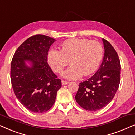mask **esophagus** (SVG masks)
<instances>
[{
    "instance_id": "obj_1",
    "label": "esophagus",
    "mask_w": 135,
    "mask_h": 135,
    "mask_svg": "<svg viewBox=\"0 0 135 135\" xmlns=\"http://www.w3.org/2000/svg\"><path fill=\"white\" fill-rule=\"evenodd\" d=\"M69 81H65V80H62V85H65V84H69Z\"/></svg>"
}]
</instances>
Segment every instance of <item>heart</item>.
Listing matches in <instances>:
<instances>
[{"instance_id":"obj_1","label":"heart","mask_w":135,"mask_h":135,"mask_svg":"<svg viewBox=\"0 0 135 135\" xmlns=\"http://www.w3.org/2000/svg\"><path fill=\"white\" fill-rule=\"evenodd\" d=\"M103 47L97 41L88 39H70L64 41L62 50L52 49L48 53V62L55 73H64L69 80H77L84 75L89 76L97 70L103 57Z\"/></svg>"}]
</instances>
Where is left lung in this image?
<instances>
[{
  "mask_svg": "<svg viewBox=\"0 0 135 135\" xmlns=\"http://www.w3.org/2000/svg\"><path fill=\"white\" fill-rule=\"evenodd\" d=\"M104 55L96 73L88 80L80 83L75 99L83 108L96 111L112 101L120 82L121 65L119 57L110 43L102 39Z\"/></svg>",
  "mask_w": 135,
  "mask_h": 135,
  "instance_id": "1",
  "label": "left lung"
}]
</instances>
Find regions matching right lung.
<instances>
[{"mask_svg":"<svg viewBox=\"0 0 135 135\" xmlns=\"http://www.w3.org/2000/svg\"><path fill=\"white\" fill-rule=\"evenodd\" d=\"M55 39L42 35L32 36L23 42L14 54L11 62L10 78L16 97L29 110L47 112L52 107L61 80L47 63L48 51ZM31 61V68L24 61Z\"/></svg>","mask_w":135,"mask_h":135,"instance_id":"right-lung-1","label":"right lung"}]
</instances>
